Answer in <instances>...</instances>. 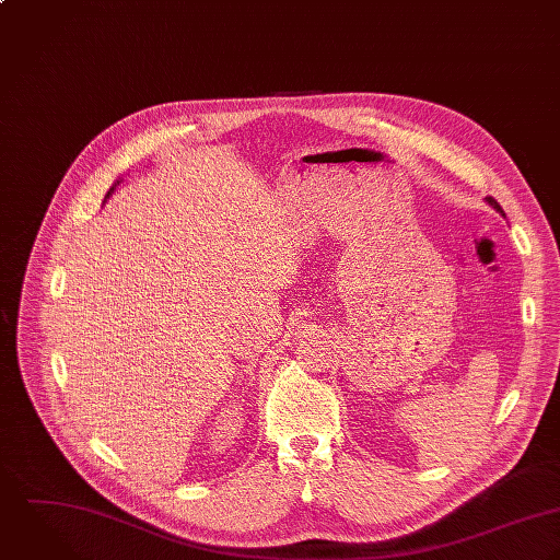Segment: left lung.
Returning <instances> with one entry per match:
<instances>
[{
  "instance_id": "8db88e82",
  "label": "left lung",
  "mask_w": 560,
  "mask_h": 560,
  "mask_svg": "<svg viewBox=\"0 0 560 560\" xmlns=\"http://www.w3.org/2000/svg\"><path fill=\"white\" fill-rule=\"evenodd\" d=\"M485 201H487V203H489V206H491V208H493V210H495V212H500V214H502V217H504V210H502V208H500V203H498V201H495V199H493V197H487V199H485Z\"/></svg>"
}]
</instances>
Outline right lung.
Listing matches in <instances>:
<instances>
[{
	"label": "right lung",
	"instance_id": "obj_1",
	"mask_svg": "<svg viewBox=\"0 0 560 560\" xmlns=\"http://www.w3.org/2000/svg\"><path fill=\"white\" fill-rule=\"evenodd\" d=\"M120 182H122V179H118V182H114L113 188H110V190H108V195H106V199H110V197H113L114 188H116V186H118V184H120Z\"/></svg>",
	"mask_w": 560,
	"mask_h": 560
}]
</instances>
